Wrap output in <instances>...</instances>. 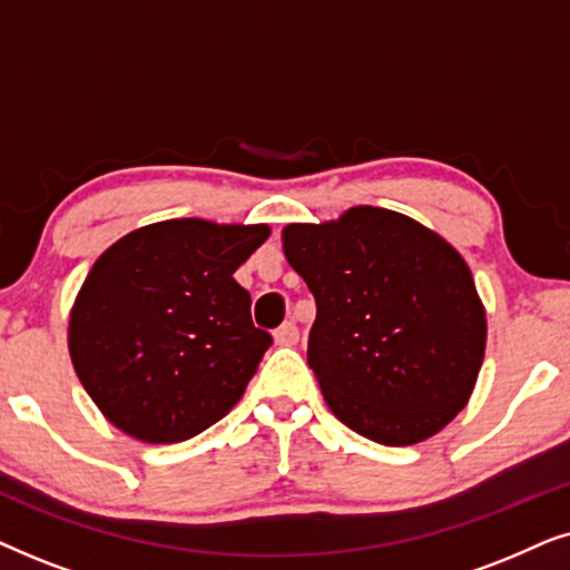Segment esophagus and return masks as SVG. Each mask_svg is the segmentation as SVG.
<instances>
[{
    "mask_svg": "<svg viewBox=\"0 0 570 570\" xmlns=\"http://www.w3.org/2000/svg\"><path fill=\"white\" fill-rule=\"evenodd\" d=\"M298 326H295L293 322H285L283 326H279V330L275 332V342L279 347H293V345H298Z\"/></svg>",
    "mask_w": 570,
    "mask_h": 570,
    "instance_id": "obj_1",
    "label": "esophagus"
}]
</instances>
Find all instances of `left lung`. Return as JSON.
Returning <instances> with one entry per match:
<instances>
[{
    "mask_svg": "<svg viewBox=\"0 0 570 570\" xmlns=\"http://www.w3.org/2000/svg\"><path fill=\"white\" fill-rule=\"evenodd\" d=\"M316 298L308 365L330 410L384 446L431 439L470 402L485 357V308L454 246L407 215L350 207L283 228Z\"/></svg>",
    "mask_w": 570,
    "mask_h": 570,
    "instance_id": "left-lung-1",
    "label": "left lung"
}]
</instances>
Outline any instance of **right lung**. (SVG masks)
<instances>
[{"label": "right lung", "mask_w": 570, "mask_h": 570, "mask_svg": "<svg viewBox=\"0 0 570 570\" xmlns=\"http://www.w3.org/2000/svg\"><path fill=\"white\" fill-rule=\"evenodd\" d=\"M267 238V225L181 217L98 256L69 314V355L108 423L176 443L228 415L272 345L233 279Z\"/></svg>", "instance_id": "right-lung-1"}]
</instances>
